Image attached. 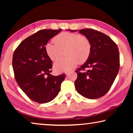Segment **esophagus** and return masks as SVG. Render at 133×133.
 <instances>
[{
	"label": "esophagus",
	"instance_id": "esophagus-1",
	"mask_svg": "<svg viewBox=\"0 0 133 133\" xmlns=\"http://www.w3.org/2000/svg\"><path fill=\"white\" fill-rule=\"evenodd\" d=\"M70 71H66V72H65V74H66V75H69V74L70 73Z\"/></svg>",
	"mask_w": 133,
	"mask_h": 133
}]
</instances>
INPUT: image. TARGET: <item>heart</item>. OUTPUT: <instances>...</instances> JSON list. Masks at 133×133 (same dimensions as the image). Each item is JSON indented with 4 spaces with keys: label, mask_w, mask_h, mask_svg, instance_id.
Instances as JSON below:
<instances>
[{
    "label": "heart",
    "mask_w": 133,
    "mask_h": 133,
    "mask_svg": "<svg viewBox=\"0 0 133 133\" xmlns=\"http://www.w3.org/2000/svg\"><path fill=\"white\" fill-rule=\"evenodd\" d=\"M54 43L49 42L45 50L51 60L60 57L62 50H65L66 57L56 60L53 67L57 72L66 71L77 66L78 63L85 62L91 53V43L87 38L83 35L70 32H63L54 38Z\"/></svg>",
    "instance_id": "heart-1"
}]
</instances>
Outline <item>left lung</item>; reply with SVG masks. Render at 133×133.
<instances>
[{
	"label": "left lung",
	"instance_id": "left-lung-1",
	"mask_svg": "<svg viewBox=\"0 0 133 133\" xmlns=\"http://www.w3.org/2000/svg\"><path fill=\"white\" fill-rule=\"evenodd\" d=\"M67 30L78 31L89 40L91 46L88 59L76 71V90L89 99L103 97L110 90L118 73L120 56L117 46L108 36L93 29ZM84 68L89 70L85 72L79 71Z\"/></svg>",
	"mask_w": 133,
	"mask_h": 133
}]
</instances>
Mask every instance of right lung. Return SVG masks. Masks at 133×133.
Listing matches in <instances>:
<instances>
[{"mask_svg":"<svg viewBox=\"0 0 133 133\" xmlns=\"http://www.w3.org/2000/svg\"><path fill=\"white\" fill-rule=\"evenodd\" d=\"M62 29H43L21 43L13 55L12 66L19 87L31 100L39 103L51 102L58 95L65 74L50 75L52 61L45 46ZM48 77H45V76Z\"/></svg>","mask_w":133,"mask_h":133,"instance_id":"add662e5","label":"right lung"}]
</instances>
